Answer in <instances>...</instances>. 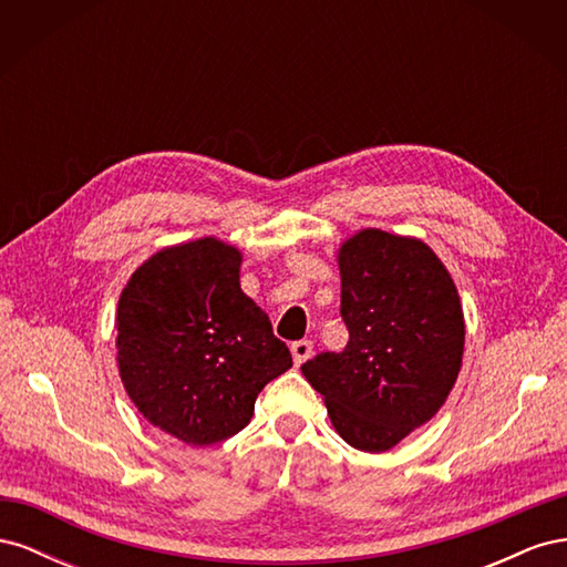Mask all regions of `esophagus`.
<instances>
[{
  "label": "esophagus",
  "instance_id": "obj_1",
  "mask_svg": "<svg viewBox=\"0 0 567 567\" xmlns=\"http://www.w3.org/2000/svg\"><path fill=\"white\" fill-rule=\"evenodd\" d=\"M290 354H293V362L296 367H302L307 359L312 357V342L310 340H298L290 346Z\"/></svg>",
  "mask_w": 567,
  "mask_h": 567
}]
</instances>
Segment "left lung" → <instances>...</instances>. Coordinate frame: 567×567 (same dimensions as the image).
<instances>
[{"label": "left lung", "mask_w": 567, "mask_h": 567, "mask_svg": "<svg viewBox=\"0 0 567 567\" xmlns=\"http://www.w3.org/2000/svg\"><path fill=\"white\" fill-rule=\"evenodd\" d=\"M350 340L302 375L350 447L381 454L431 421L458 379L466 321L452 274L416 236L359 229L338 246Z\"/></svg>", "instance_id": "left-lung-1"}]
</instances>
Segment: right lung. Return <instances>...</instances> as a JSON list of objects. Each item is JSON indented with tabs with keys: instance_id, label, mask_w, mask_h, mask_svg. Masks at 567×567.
<instances>
[{
	"instance_id": "obj_1",
	"label": "right lung",
	"mask_w": 567,
	"mask_h": 567,
	"mask_svg": "<svg viewBox=\"0 0 567 567\" xmlns=\"http://www.w3.org/2000/svg\"><path fill=\"white\" fill-rule=\"evenodd\" d=\"M244 252L217 236L165 246L117 300V373L140 414L192 447L246 427L260 390L293 367L241 290Z\"/></svg>"
}]
</instances>
